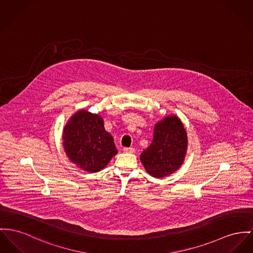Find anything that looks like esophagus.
<instances>
[{
	"instance_id": "esophagus-1",
	"label": "esophagus",
	"mask_w": 253,
	"mask_h": 253,
	"mask_svg": "<svg viewBox=\"0 0 253 253\" xmlns=\"http://www.w3.org/2000/svg\"><path fill=\"white\" fill-rule=\"evenodd\" d=\"M124 152H129V153H133V152H135V149L134 148H125L124 150Z\"/></svg>"
}]
</instances>
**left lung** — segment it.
Here are the masks:
<instances>
[{"label":"left lung","mask_w":253,"mask_h":253,"mask_svg":"<svg viewBox=\"0 0 253 253\" xmlns=\"http://www.w3.org/2000/svg\"><path fill=\"white\" fill-rule=\"evenodd\" d=\"M187 145V133L180 119L165 117L155 125L152 144L141 153V162L153 177L169 175L182 165Z\"/></svg>","instance_id":"left-lung-1"}]
</instances>
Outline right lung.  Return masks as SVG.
Here are the masks:
<instances>
[{
    "mask_svg": "<svg viewBox=\"0 0 253 253\" xmlns=\"http://www.w3.org/2000/svg\"><path fill=\"white\" fill-rule=\"evenodd\" d=\"M62 139L71 162L88 172L104 169L118 152L113 137L104 129L101 116L84 109L68 121Z\"/></svg>",
    "mask_w": 253,
    "mask_h": 253,
    "instance_id": "add662e5",
    "label": "right lung"
}]
</instances>
